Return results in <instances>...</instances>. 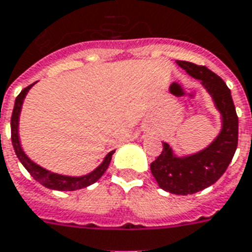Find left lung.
Here are the masks:
<instances>
[{"mask_svg": "<svg viewBox=\"0 0 252 252\" xmlns=\"http://www.w3.org/2000/svg\"><path fill=\"white\" fill-rule=\"evenodd\" d=\"M177 64L201 83L222 116V129L213 143L198 153L177 157L166 143L151 164V172L161 189L177 195L194 194L216 184L226 172L238 147V116L231 92L220 76L207 67L177 61Z\"/></svg>", "mask_w": 252, "mask_h": 252, "instance_id": "left-lung-1", "label": "left lung"}]
</instances>
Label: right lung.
Returning <instances> with one entry per match:
<instances>
[{
  "mask_svg": "<svg viewBox=\"0 0 252 252\" xmlns=\"http://www.w3.org/2000/svg\"><path fill=\"white\" fill-rule=\"evenodd\" d=\"M34 86V83L30 84L29 87L24 88L21 94L17 96L14 103V108H13V113H11V143H13V148L18 160L21 161V164L24 165L26 170L32 176V178L38 181L41 185L49 188L53 190H59V191H72V190L83 189L87 186L95 184L99 178L105 173V170L108 169L112 155L115 151L109 152L108 155L104 157V160L101 162L95 170H92L91 173H88L86 176H80V177H70V176H62V174H57L47 170V169L42 168L39 165H36L34 161H32L26 156V153L24 152L21 143H19V136H18V120H19V113H21V108L24 104V99L29 90Z\"/></svg>",
  "mask_w": 252,
  "mask_h": 252,
  "instance_id": "1",
  "label": "right lung"
}]
</instances>
